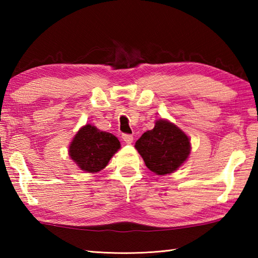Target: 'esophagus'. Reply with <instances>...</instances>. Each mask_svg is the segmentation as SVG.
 <instances>
[{"label":"esophagus","mask_w":258,"mask_h":258,"mask_svg":"<svg viewBox=\"0 0 258 258\" xmlns=\"http://www.w3.org/2000/svg\"><path fill=\"white\" fill-rule=\"evenodd\" d=\"M121 139H123V141L125 143H127V145H130V143L133 142V135H131V134H123Z\"/></svg>","instance_id":"esophagus-1"}]
</instances>
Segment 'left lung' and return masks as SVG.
Returning a JSON list of instances; mask_svg holds the SVG:
<instances>
[{
  "label": "left lung",
  "instance_id": "left-lung-1",
  "mask_svg": "<svg viewBox=\"0 0 258 258\" xmlns=\"http://www.w3.org/2000/svg\"><path fill=\"white\" fill-rule=\"evenodd\" d=\"M134 147L156 175H169L177 171L191 152L190 138L164 118L157 119L155 127L143 133Z\"/></svg>",
  "mask_w": 258,
  "mask_h": 258
}]
</instances>
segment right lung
Here are the masks:
<instances>
[{
	"instance_id": "obj_1",
	"label": "right lung",
	"mask_w": 258,
	"mask_h": 258,
	"mask_svg": "<svg viewBox=\"0 0 258 258\" xmlns=\"http://www.w3.org/2000/svg\"><path fill=\"white\" fill-rule=\"evenodd\" d=\"M119 149L120 142L115 135L86 124L73 138L68 154L78 168L94 174L102 171Z\"/></svg>"
}]
</instances>
